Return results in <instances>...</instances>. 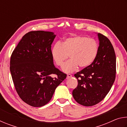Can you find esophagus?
<instances>
[{
    "label": "esophagus",
    "instance_id": "1",
    "mask_svg": "<svg viewBox=\"0 0 127 127\" xmlns=\"http://www.w3.org/2000/svg\"><path fill=\"white\" fill-rule=\"evenodd\" d=\"M72 75L70 74H68L67 76H66V78H69L70 77H72Z\"/></svg>",
    "mask_w": 127,
    "mask_h": 127
}]
</instances>
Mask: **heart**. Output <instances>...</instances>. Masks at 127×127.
Here are the masks:
<instances>
[{"instance_id":"b5f03b06","label":"heart","mask_w":127,"mask_h":127,"mask_svg":"<svg viewBox=\"0 0 127 127\" xmlns=\"http://www.w3.org/2000/svg\"><path fill=\"white\" fill-rule=\"evenodd\" d=\"M99 47L97 41L87 36L74 35L65 38L62 44L57 42L51 49L54 62L61 66L69 55L70 59L62 66L64 72L69 73L81 68H86L95 61Z\"/></svg>"}]
</instances>
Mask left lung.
<instances>
[{"label":"left lung","instance_id":"left-lung-1","mask_svg":"<svg viewBox=\"0 0 127 127\" xmlns=\"http://www.w3.org/2000/svg\"><path fill=\"white\" fill-rule=\"evenodd\" d=\"M99 50L95 62L88 68L74 74L78 81L73 90L74 100L82 105L91 106L104 99L110 91L116 76V56L108 38L98 33Z\"/></svg>","mask_w":127,"mask_h":127}]
</instances>
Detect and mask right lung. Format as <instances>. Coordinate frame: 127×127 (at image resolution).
<instances>
[{
    "instance_id": "add662e5",
    "label": "right lung",
    "mask_w": 127,
    "mask_h": 127,
    "mask_svg": "<svg viewBox=\"0 0 127 127\" xmlns=\"http://www.w3.org/2000/svg\"><path fill=\"white\" fill-rule=\"evenodd\" d=\"M53 32L32 31L26 33L13 51L10 71L15 89L23 101L41 107L50 101L66 74L55 67L51 55ZM57 77L53 78L51 75Z\"/></svg>"
}]
</instances>
